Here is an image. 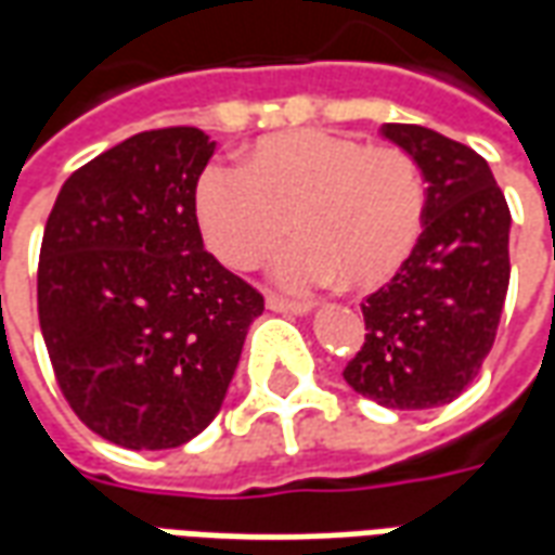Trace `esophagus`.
<instances>
[{
    "mask_svg": "<svg viewBox=\"0 0 555 555\" xmlns=\"http://www.w3.org/2000/svg\"><path fill=\"white\" fill-rule=\"evenodd\" d=\"M267 309L270 312H282V314H309V302H294V300H285V297H276V294H270L267 297Z\"/></svg>",
    "mask_w": 555,
    "mask_h": 555,
    "instance_id": "34e87169",
    "label": "esophagus"
}]
</instances>
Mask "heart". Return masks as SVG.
<instances>
[{"mask_svg":"<svg viewBox=\"0 0 555 555\" xmlns=\"http://www.w3.org/2000/svg\"><path fill=\"white\" fill-rule=\"evenodd\" d=\"M195 217L210 253L231 270H255L282 241L276 276L294 291L345 279L374 291L416 249L425 183L401 147L294 130L258 139L243 169L207 166L195 186Z\"/></svg>","mask_w":555,"mask_h":555,"instance_id":"b5f03b06","label":"heart"}]
</instances>
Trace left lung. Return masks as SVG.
Instances as JSON below:
<instances>
[{
  "mask_svg": "<svg viewBox=\"0 0 555 555\" xmlns=\"http://www.w3.org/2000/svg\"><path fill=\"white\" fill-rule=\"evenodd\" d=\"M416 159L425 231L386 288L362 302L365 341L345 380L392 410L442 408L476 380L508 291L512 214L488 159L418 125H384Z\"/></svg>",
  "mask_w": 555,
  "mask_h": 555,
  "instance_id": "1",
  "label": "left lung"
}]
</instances>
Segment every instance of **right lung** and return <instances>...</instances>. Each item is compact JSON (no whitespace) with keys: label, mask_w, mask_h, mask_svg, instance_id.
I'll use <instances>...</instances> for the list:
<instances>
[{"label":"right lung","mask_w":555,"mask_h":555,"mask_svg":"<svg viewBox=\"0 0 555 555\" xmlns=\"http://www.w3.org/2000/svg\"><path fill=\"white\" fill-rule=\"evenodd\" d=\"M217 142L195 127L125 139L55 198L38 318L70 410L125 449H175L214 422L264 297L207 253L195 186Z\"/></svg>","instance_id":"add662e5"}]
</instances>
